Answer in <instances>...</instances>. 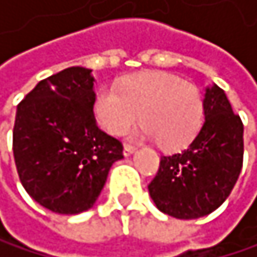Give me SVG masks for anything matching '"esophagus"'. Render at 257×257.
<instances>
[{"label":"esophagus","instance_id":"esophagus-1","mask_svg":"<svg viewBox=\"0 0 257 257\" xmlns=\"http://www.w3.org/2000/svg\"><path fill=\"white\" fill-rule=\"evenodd\" d=\"M134 151H136V148L133 145H124V148H123V156L127 157V156H131Z\"/></svg>","mask_w":257,"mask_h":257}]
</instances>
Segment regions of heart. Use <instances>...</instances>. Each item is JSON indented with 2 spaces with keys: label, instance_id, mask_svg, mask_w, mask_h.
<instances>
[{
  "label": "heart",
  "instance_id": "1",
  "mask_svg": "<svg viewBox=\"0 0 257 257\" xmlns=\"http://www.w3.org/2000/svg\"><path fill=\"white\" fill-rule=\"evenodd\" d=\"M142 137L156 139L165 151H177L199 133L203 98L197 87L165 72H142L120 81L118 91L101 87L94 100V115L106 133L123 136L137 121Z\"/></svg>",
  "mask_w": 257,
  "mask_h": 257
}]
</instances>
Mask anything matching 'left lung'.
<instances>
[{
    "label": "left lung",
    "mask_w": 257,
    "mask_h": 257,
    "mask_svg": "<svg viewBox=\"0 0 257 257\" xmlns=\"http://www.w3.org/2000/svg\"><path fill=\"white\" fill-rule=\"evenodd\" d=\"M205 121L190 146L163 156L148 185L156 206L176 219H197L217 210L237 182L243 160V124L223 89L208 86Z\"/></svg>",
    "instance_id": "obj_1"
}]
</instances>
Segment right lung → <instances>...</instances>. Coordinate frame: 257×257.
I'll list each match as a JSON object with an SVG mask.
<instances>
[{
    "mask_svg": "<svg viewBox=\"0 0 257 257\" xmlns=\"http://www.w3.org/2000/svg\"><path fill=\"white\" fill-rule=\"evenodd\" d=\"M92 71L74 66L41 80L17 107L14 157L27 194L58 214L94 206L123 145L94 117Z\"/></svg>",
    "mask_w": 257,
    "mask_h": 257,
    "instance_id": "add662e5",
    "label": "right lung"
}]
</instances>
